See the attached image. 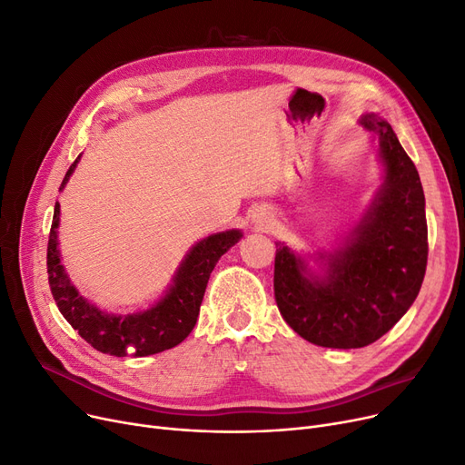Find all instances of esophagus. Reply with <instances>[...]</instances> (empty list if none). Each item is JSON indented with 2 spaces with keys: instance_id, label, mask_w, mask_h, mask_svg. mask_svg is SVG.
<instances>
[{
  "instance_id": "esophagus-1",
  "label": "esophagus",
  "mask_w": 465,
  "mask_h": 465,
  "mask_svg": "<svg viewBox=\"0 0 465 465\" xmlns=\"http://www.w3.org/2000/svg\"><path fill=\"white\" fill-rule=\"evenodd\" d=\"M272 214L268 211H258L254 214V224L260 228V230H268L272 226Z\"/></svg>"
}]
</instances>
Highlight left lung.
<instances>
[{
  "label": "left lung",
  "mask_w": 465,
  "mask_h": 465,
  "mask_svg": "<svg viewBox=\"0 0 465 465\" xmlns=\"http://www.w3.org/2000/svg\"><path fill=\"white\" fill-rule=\"evenodd\" d=\"M376 133L383 184L361 224L334 252H319L322 275L277 243L273 291L287 325L315 346L365 348L416 300L428 266L426 197L412 159L388 121L359 119Z\"/></svg>",
  "instance_id": "1"
}]
</instances>
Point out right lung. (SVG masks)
I'll list each match as a JSON object with an SVG mask.
<instances>
[{
    "instance_id": "right-lung-1",
    "label": "right lung",
    "mask_w": 465,
    "mask_h": 465,
    "mask_svg": "<svg viewBox=\"0 0 465 465\" xmlns=\"http://www.w3.org/2000/svg\"><path fill=\"white\" fill-rule=\"evenodd\" d=\"M77 161L79 157L68 169L60 190L66 186ZM58 216L60 205L56 201L47 245V273L53 298L60 313L87 344L115 357H125L131 353L134 357H146L178 346L195 327L201 302H203L207 282L216 262L243 235L239 230H230L201 239L186 254L173 279L171 289L155 306L131 315H112L100 312L84 296H79L63 264H60L56 239Z\"/></svg>"
}]
</instances>
